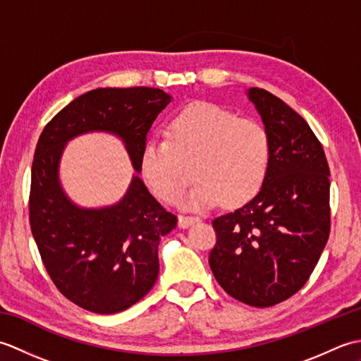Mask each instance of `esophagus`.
<instances>
[{
  "instance_id": "34e87169",
  "label": "esophagus",
  "mask_w": 361,
  "mask_h": 361,
  "mask_svg": "<svg viewBox=\"0 0 361 361\" xmlns=\"http://www.w3.org/2000/svg\"><path fill=\"white\" fill-rule=\"evenodd\" d=\"M195 221H200V219L194 217V216H180L178 217V226L180 228H188L189 225L195 224Z\"/></svg>"
}]
</instances>
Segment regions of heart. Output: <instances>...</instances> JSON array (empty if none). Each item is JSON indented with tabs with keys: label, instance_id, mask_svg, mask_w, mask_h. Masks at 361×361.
<instances>
[{
	"label": "heart",
	"instance_id": "1",
	"mask_svg": "<svg viewBox=\"0 0 361 361\" xmlns=\"http://www.w3.org/2000/svg\"><path fill=\"white\" fill-rule=\"evenodd\" d=\"M271 157V136L264 124L216 104L197 102L175 114L166 140L145 145L141 171L167 203L176 202L195 173L198 181L181 198L183 206L206 209L219 200L240 206L262 190Z\"/></svg>",
	"mask_w": 361,
	"mask_h": 361
}]
</instances>
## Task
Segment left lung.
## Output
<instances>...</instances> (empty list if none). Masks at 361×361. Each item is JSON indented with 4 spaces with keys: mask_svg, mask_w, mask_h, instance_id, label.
Instances as JSON below:
<instances>
[{
    "mask_svg": "<svg viewBox=\"0 0 361 361\" xmlns=\"http://www.w3.org/2000/svg\"><path fill=\"white\" fill-rule=\"evenodd\" d=\"M248 97L271 136V167L251 202L212 220L209 267L229 296L271 307L302 288L326 247L331 171L302 116L262 88Z\"/></svg>",
    "mask_w": 361,
    "mask_h": 361,
    "instance_id": "1",
    "label": "left lung"
}]
</instances>
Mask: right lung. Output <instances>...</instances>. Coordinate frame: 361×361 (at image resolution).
Listing matches in <instances>:
<instances>
[{
  "mask_svg": "<svg viewBox=\"0 0 361 361\" xmlns=\"http://www.w3.org/2000/svg\"><path fill=\"white\" fill-rule=\"evenodd\" d=\"M171 99L149 87L91 90L60 110L38 137L30 172V231L54 286L82 309L111 315L147 295L159 271V240L175 228L176 216L137 175L119 203L101 209L75 206L59 181L65 144L88 132L113 133L141 172L149 130Z\"/></svg>",
  "mask_w": 361,
  "mask_h": 361,
  "instance_id": "add662e5",
  "label": "right lung"
}]
</instances>
